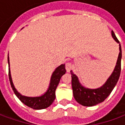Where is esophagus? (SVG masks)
<instances>
[{"label":"esophagus","mask_w":125,"mask_h":125,"mask_svg":"<svg viewBox=\"0 0 125 125\" xmlns=\"http://www.w3.org/2000/svg\"><path fill=\"white\" fill-rule=\"evenodd\" d=\"M72 68V65L70 62H67L65 63V70L67 71V72H70Z\"/></svg>","instance_id":"34e87169"}]
</instances>
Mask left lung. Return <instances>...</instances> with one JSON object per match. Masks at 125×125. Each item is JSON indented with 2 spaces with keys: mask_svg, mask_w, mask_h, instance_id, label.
<instances>
[{
  "mask_svg": "<svg viewBox=\"0 0 125 125\" xmlns=\"http://www.w3.org/2000/svg\"><path fill=\"white\" fill-rule=\"evenodd\" d=\"M112 36L113 39L119 43V41L116 38L115 33L112 31ZM119 54L116 62L115 68L112 74L108 78L105 84L100 88L96 89H90L82 86L79 82L78 78L70 71L72 75V86L73 90V97L79 104L84 106H92L102 102L107 98L114 88L116 86L120 77L121 70V57H122V51H121V44L119 43Z\"/></svg>",
  "mask_w": 125,
  "mask_h": 125,
  "instance_id": "1",
  "label": "left lung"
}]
</instances>
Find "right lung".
Returning a JSON list of instances; mask_svg holds the SVG:
<instances>
[{"instance_id":"right-lung-1","label":"right lung","mask_w":125,"mask_h":125,"mask_svg":"<svg viewBox=\"0 0 125 125\" xmlns=\"http://www.w3.org/2000/svg\"><path fill=\"white\" fill-rule=\"evenodd\" d=\"M8 63H9V78L10 86L12 88V90L14 91V93L17 96L18 98L26 106L35 110L44 109V108L49 107L55 99V90L57 88V85L59 84L60 79L62 78V76L65 73L66 70L65 68V64H62L60 66H58L53 72L49 88L45 94H43L41 96L29 97L23 96L22 94H21L16 90L13 85L11 75H10V71L9 55H8Z\"/></svg>"}]
</instances>
